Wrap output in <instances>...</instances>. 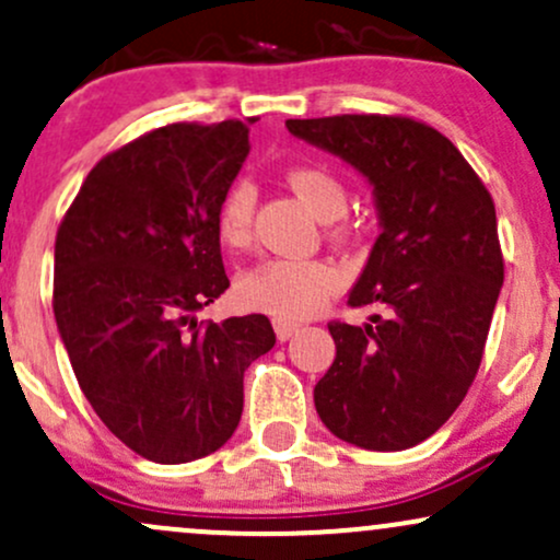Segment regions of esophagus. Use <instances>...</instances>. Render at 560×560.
<instances>
[{
  "label": "esophagus",
  "mask_w": 560,
  "mask_h": 560,
  "mask_svg": "<svg viewBox=\"0 0 560 560\" xmlns=\"http://www.w3.org/2000/svg\"><path fill=\"white\" fill-rule=\"evenodd\" d=\"M273 331H276V339H279V342H287V339H292L294 334L300 331V324H294V320L276 318L273 320Z\"/></svg>",
  "instance_id": "esophagus-1"
}]
</instances>
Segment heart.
<instances>
[{"instance_id": "1", "label": "heart", "mask_w": 560, "mask_h": 560, "mask_svg": "<svg viewBox=\"0 0 560 560\" xmlns=\"http://www.w3.org/2000/svg\"><path fill=\"white\" fill-rule=\"evenodd\" d=\"M287 186L302 199L320 221L342 215L347 208V186L326 165H292L287 171ZM255 189L247 182H234L218 202L215 229L226 247L240 249L253 240ZM352 223L337 218L334 236H347ZM342 287V273L326 260L316 258H271L247 268L236 279V302L247 311L268 313L281 320H298L318 313Z\"/></svg>"}]
</instances>
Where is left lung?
I'll return each instance as SVG.
<instances>
[{
    "label": "left lung",
    "instance_id": "left-lung-1",
    "mask_svg": "<svg viewBox=\"0 0 560 560\" xmlns=\"http://www.w3.org/2000/svg\"><path fill=\"white\" fill-rule=\"evenodd\" d=\"M294 137L355 165L374 186L382 234L350 307L331 320V369L313 389L331 434L365 450H405L464 402L503 287L494 202L458 147L408 115L287 120Z\"/></svg>",
    "mask_w": 560,
    "mask_h": 560
}]
</instances>
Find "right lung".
I'll use <instances>...</instances> for the list:
<instances>
[{
	"instance_id": "right-lung-1",
	"label": "right lung",
	"mask_w": 560,
	"mask_h": 560,
	"mask_svg": "<svg viewBox=\"0 0 560 560\" xmlns=\"http://www.w3.org/2000/svg\"><path fill=\"white\" fill-rule=\"evenodd\" d=\"M247 152L242 120L155 128L89 171L57 229L52 307L79 387L155 464L226 445L244 371L276 345L260 313L191 318L229 289L215 213Z\"/></svg>"
}]
</instances>
